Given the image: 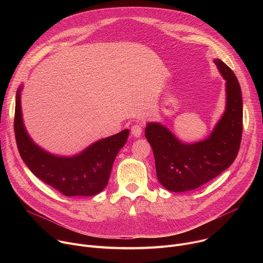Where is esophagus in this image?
Segmentation results:
<instances>
[{
    "mask_svg": "<svg viewBox=\"0 0 263 263\" xmlns=\"http://www.w3.org/2000/svg\"><path fill=\"white\" fill-rule=\"evenodd\" d=\"M131 133L135 137H139L142 133V126L139 124H135L131 127Z\"/></svg>",
    "mask_w": 263,
    "mask_h": 263,
    "instance_id": "1",
    "label": "esophagus"
}]
</instances>
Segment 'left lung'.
Returning <instances> with one entry per match:
<instances>
[{
	"label": "left lung",
	"mask_w": 263,
	"mask_h": 263,
	"mask_svg": "<svg viewBox=\"0 0 263 263\" xmlns=\"http://www.w3.org/2000/svg\"><path fill=\"white\" fill-rule=\"evenodd\" d=\"M214 63L226 80L227 107L207 139L185 144L157 123H149L145 128L144 136L153 149L157 178L170 192L198 189L228 168L238 154L242 135L240 85L226 63L219 59Z\"/></svg>",
	"instance_id": "obj_1"
}]
</instances>
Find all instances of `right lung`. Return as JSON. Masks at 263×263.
Returning <instances> with one entry per match:
<instances>
[{"label": "right lung", "mask_w": 263, "mask_h": 263, "mask_svg": "<svg viewBox=\"0 0 263 263\" xmlns=\"http://www.w3.org/2000/svg\"><path fill=\"white\" fill-rule=\"evenodd\" d=\"M21 88L16 93L14 133L18 152L30 171L66 197H90L108 183L112 164L125 145L129 130L101 139L70 158L51 155L37 146L27 134L21 110Z\"/></svg>", "instance_id": "right-lung-1"}]
</instances>
